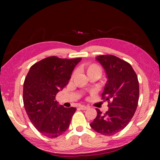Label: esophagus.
I'll return each instance as SVG.
<instances>
[{
	"mask_svg": "<svg viewBox=\"0 0 160 160\" xmlns=\"http://www.w3.org/2000/svg\"><path fill=\"white\" fill-rule=\"evenodd\" d=\"M89 108V106H83V105H82V106H79V108L82 109V110H86V109H88Z\"/></svg>",
	"mask_w": 160,
	"mask_h": 160,
	"instance_id": "esophagus-1",
	"label": "esophagus"
}]
</instances>
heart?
Listing matches in <instances>:
<instances>
[{
  "instance_id": "1",
  "label": "heart",
  "mask_w": 160,
  "mask_h": 160,
  "mask_svg": "<svg viewBox=\"0 0 160 160\" xmlns=\"http://www.w3.org/2000/svg\"><path fill=\"white\" fill-rule=\"evenodd\" d=\"M84 70L88 76L95 74V75H98V76H100V74L102 73L101 68H100L99 65H98L97 64L86 65L84 66ZM73 75L74 73H73V75H72V77H73Z\"/></svg>"
}]
</instances>
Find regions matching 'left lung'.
Here are the masks:
<instances>
[{
  "label": "left lung",
  "mask_w": 160,
  "mask_h": 160,
  "mask_svg": "<svg viewBox=\"0 0 160 160\" xmlns=\"http://www.w3.org/2000/svg\"><path fill=\"white\" fill-rule=\"evenodd\" d=\"M96 60L103 68L108 78L102 99L108 101V110L97 117L90 124L94 130L104 135H113L123 130L136 111L139 98V84L130 64L117 57L100 55Z\"/></svg>",
  "instance_id": "1"
}]
</instances>
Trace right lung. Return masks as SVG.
Returning <instances> with one entry per match:
<instances>
[{
    "instance_id": "right-lung-1",
    "label": "right lung",
    "mask_w": 160,
    "mask_h": 160,
    "mask_svg": "<svg viewBox=\"0 0 160 160\" xmlns=\"http://www.w3.org/2000/svg\"><path fill=\"white\" fill-rule=\"evenodd\" d=\"M82 58L49 57L30 67L23 85V102L30 122L38 132L54 138L69 128L76 108H65L55 100L56 95L71 79Z\"/></svg>"
}]
</instances>
